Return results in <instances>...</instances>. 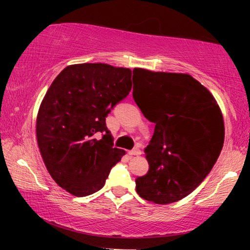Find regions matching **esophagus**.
Returning a JSON list of instances; mask_svg holds the SVG:
<instances>
[{
    "label": "esophagus",
    "instance_id": "esophagus-1",
    "mask_svg": "<svg viewBox=\"0 0 250 250\" xmlns=\"http://www.w3.org/2000/svg\"><path fill=\"white\" fill-rule=\"evenodd\" d=\"M129 155H130V156H139V155H141V150H140L139 148H135L133 150L129 151Z\"/></svg>",
    "mask_w": 250,
    "mask_h": 250
}]
</instances>
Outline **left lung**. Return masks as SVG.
<instances>
[{
	"instance_id": "left-lung-1",
	"label": "left lung",
	"mask_w": 250,
	"mask_h": 250,
	"mask_svg": "<svg viewBox=\"0 0 250 250\" xmlns=\"http://www.w3.org/2000/svg\"><path fill=\"white\" fill-rule=\"evenodd\" d=\"M140 80L133 97L155 123L145 149L149 170L137 177L142 199L168 205L182 200L206 179L225 141V123L216 100L189 74L133 70Z\"/></svg>"
}]
</instances>
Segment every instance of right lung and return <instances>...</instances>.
I'll return each instance as SVG.
<instances>
[{
	"instance_id": "1",
	"label": "right lung",
	"mask_w": 250,
	"mask_h": 250,
	"mask_svg": "<svg viewBox=\"0 0 250 250\" xmlns=\"http://www.w3.org/2000/svg\"><path fill=\"white\" fill-rule=\"evenodd\" d=\"M131 85L128 68L80 63L65 67L43 97L36 119L37 146L50 176L71 195L100 190L125 154L113 148L105 117Z\"/></svg>"
}]
</instances>
